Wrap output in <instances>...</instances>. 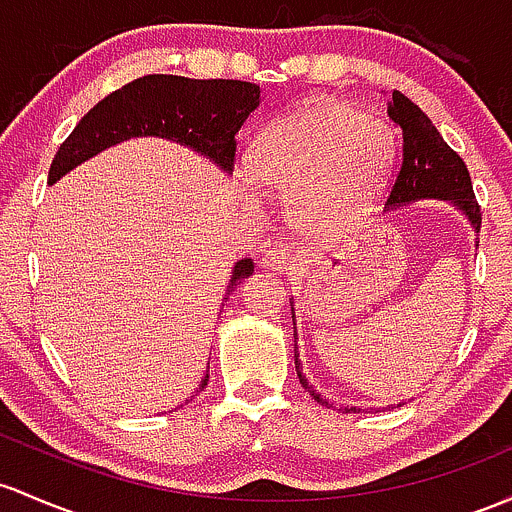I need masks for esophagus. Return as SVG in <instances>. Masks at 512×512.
I'll return each mask as SVG.
<instances>
[{
	"instance_id": "34e87169",
	"label": "esophagus",
	"mask_w": 512,
	"mask_h": 512,
	"mask_svg": "<svg viewBox=\"0 0 512 512\" xmlns=\"http://www.w3.org/2000/svg\"><path fill=\"white\" fill-rule=\"evenodd\" d=\"M262 267L272 269L277 274H286L291 267V255L284 245H272L269 250L262 255Z\"/></svg>"
}]
</instances>
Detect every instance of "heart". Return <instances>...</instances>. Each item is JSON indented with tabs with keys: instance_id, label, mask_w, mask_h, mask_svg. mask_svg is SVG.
<instances>
[{
	"instance_id": "b5f03b06",
	"label": "heart",
	"mask_w": 512,
	"mask_h": 512,
	"mask_svg": "<svg viewBox=\"0 0 512 512\" xmlns=\"http://www.w3.org/2000/svg\"><path fill=\"white\" fill-rule=\"evenodd\" d=\"M391 165V133L345 101H313L269 123L252 145L250 172L289 199L296 226L335 233L367 213Z\"/></svg>"
}]
</instances>
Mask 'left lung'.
Returning a JSON list of instances; mask_svg holds the SVG:
<instances>
[{
	"label": "left lung",
	"instance_id": "8db88e82",
	"mask_svg": "<svg viewBox=\"0 0 512 512\" xmlns=\"http://www.w3.org/2000/svg\"><path fill=\"white\" fill-rule=\"evenodd\" d=\"M389 116L391 121L401 128V157H398V170L393 174L389 199H386V211L403 204H411V201L418 199L449 201V204L457 206V209L469 218L471 228L479 233L481 209L479 204H476L469 170H466L462 157L449 148L445 138L440 136V131H437L428 116L420 111V106L413 104L406 94L396 92V89H393L389 101ZM291 311H294V308H291ZM294 357L296 364H301L299 355ZM296 372H299V381L303 384V389H308V393H311L318 403H325V406H328V401L320 398V393L313 391V386H308V379L301 374V367H296ZM350 411L357 413L359 408H350Z\"/></svg>",
	"mask_w": 512,
	"mask_h": 512
}]
</instances>
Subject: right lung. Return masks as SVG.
Listing matches in <instances>:
<instances>
[{
  "label": "right lung",
  "instance_id": "add662e5",
  "mask_svg": "<svg viewBox=\"0 0 512 512\" xmlns=\"http://www.w3.org/2000/svg\"><path fill=\"white\" fill-rule=\"evenodd\" d=\"M260 106V87L240 80H189L177 75H145L128 82L84 114L58 148L48 172L55 184L77 165L123 140L167 138L209 157L223 172H233L235 136ZM255 272V262L238 260L228 291ZM209 374L201 379L204 389Z\"/></svg>",
  "mask_w": 512,
  "mask_h": 512
}]
</instances>
